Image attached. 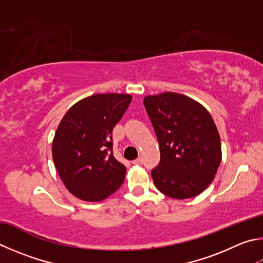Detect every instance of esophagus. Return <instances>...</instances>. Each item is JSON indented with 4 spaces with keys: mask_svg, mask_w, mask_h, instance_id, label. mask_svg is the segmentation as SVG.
Segmentation results:
<instances>
[{
    "mask_svg": "<svg viewBox=\"0 0 263 263\" xmlns=\"http://www.w3.org/2000/svg\"><path fill=\"white\" fill-rule=\"evenodd\" d=\"M141 162H142L141 157H138V159H136V160H133V161H132V163H133V164H141Z\"/></svg>",
    "mask_w": 263,
    "mask_h": 263,
    "instance_id": "1",
    "label": "esophagus"
}]
</instances>
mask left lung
Returning <instances> with one entry per match:
<instances>
[{
  "label": "left lung",
  "mask_w": 263,
  "mask_h": 263,
  "mask_svg": "<svg viewBox=\"0 0 263 263\" xmlns=\"http://www.w3.org/2000/svg\"><path fill=\"white\" fill-rule=\"evenodd\" d=\"M160 145L155 187L166 197L189 199L206 190L222 160L221 139L211 114L186 95L164 92L144 98Z\"/></svg>",
  "instance_id": "left-lung-1"
}]
</instances>
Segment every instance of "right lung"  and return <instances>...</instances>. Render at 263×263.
I'll return each mask as SVG.
<instances>
[{
	"instance_id": "add662e5",
	"label": "right lung",
	"mask_w": 263,
	"mask_h": 263,
	"mask_svg": "<svg viewBox=\"0 0 263 263\" xmlns=\"http://www.w3.org/2000/svg\"><path fill=\"white\" fill-rule=\"evenodd\" d=\"M132 100L130 94H94L74 103L57 126L51 153L65 187L76 198L98 202L125 179L112 154L111 133Z\"/></svg>"
}]
</instances>
